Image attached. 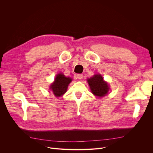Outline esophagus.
<instances>
[{"label":"esophagus","mask_w":153,"mask_h":153,"mask_svg":"<svg viewBox=\"0 0 153 153\" xmlns=\"http://www.w3.org/2000/svg\"><path fill=\"white\" fill-rule=\"evenodd\" d=\"M82 77H83V74H77V77L79 79H82Z\"/></svg>","instance_id":"34e87169"}]
</instances>
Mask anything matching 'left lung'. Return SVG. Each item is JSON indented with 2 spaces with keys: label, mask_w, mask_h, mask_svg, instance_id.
Listing matches in <instances>:
<instances>
[{
  "label": "left lung",
  "mask_w": 153,
  "mask_h": 153,
  "mask_svg": "<svg viewBox=\"0 0 153 153\" xmlns=\"http://www.w3.org/2000/svg\"><path fill=\"white\" fill-rule=\"evenodd\" d=\"M103 79L100 74H97L87 80L92 93L99 97L105 96L109 89L107 83L104 81Z\"/></svg>",
  "instance_id": "obj_1"
}]
</instances>
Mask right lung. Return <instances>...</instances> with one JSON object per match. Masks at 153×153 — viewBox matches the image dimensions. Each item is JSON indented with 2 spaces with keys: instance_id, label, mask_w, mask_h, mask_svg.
<instances>
[{
  "instance_id": "add662e5",
  "label": "right lung",
  "mask_w": 153,
  "mask_h": 153,
  "mask_svg": "<svg viewBox=\"0 0 153 153\" xmlns=\"http://www.w3.org/2000/svg\"><path fill=\"white\" fill-rule=\"evenodd\" d=\"M71 81L72 79L70 77H65L62 74H59L56 76L50 89L56 97H60L66 92L68 85Z\"/></svg>"
}]
</instances>
